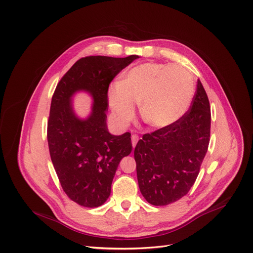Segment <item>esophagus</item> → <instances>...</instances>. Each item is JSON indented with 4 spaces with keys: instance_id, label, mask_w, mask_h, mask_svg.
<instances>
[{
    "instance_id": "obj_1",
    "label": "esophagus",
    "mask_w": 253,
    "mask_h": 253,
    "mask_svg": "<svg viewBox=\"0 0 253 253\" xmlns=\"http://www.w3.org/2000/svg\"><path fill=\"white\" fill-rule=\"evenodd\" d=\"M138 139H139V137H138L137 134H132V136H131V142H132V145H133V148L136 145Z\"/></svg>"
}]
</instances>
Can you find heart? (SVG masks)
Instances as JSON below:
<instances>
[{"label":"heart","mask_w":253,"mask_h":253,"mask_svg":"<svg viewBox=\"0 0 253 253\" xmlns=\"http://www.w3.org/2000/svg\"><path fill=\"white\" fill-rule=\"evenodd\" d=\"M195 92L193 76L179 64L148 62L134 66L114 83L108 98L116 121L125 125L140 103L143 121L153 128H164L187 113Z\"/></svg>","instance_id":"1"}]
</instances>
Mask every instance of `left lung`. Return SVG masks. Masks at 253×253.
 <instances>
[{"instance_id": "left-lung-1", "label": "left lung", "mask_w": 253, "mask_h": 253, "mask_svg": "<svg viewBox=\"0 0 253 253\" xmlns=\"http://www.w3.org/2000/svg\"><path fill=\"white\" fill-rule=\"evenodd\" d=\"M210 124L208 96L198 80L189 111L175 123L142 135L134 159L139 190L149 203L165 206L189 193L208 150Z\"/></svg>"}]
</instances>
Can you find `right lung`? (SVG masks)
I'll use <instances>...</instances> for the list:
<instances>
[{"instance_id":"1","label":"right lung","mask_w":253,"mask_h":253,"mask_svg":"<svg viewBox=\"0 0 253 253\" xmlns=\"http://www.w3.org/2000/svg\"><path fill=\"white\" fill-rule=\"evenodd\" d=\"M136 58L83 57L64 74L53 93L47 124L51 161L63 192L81 206L98 207L106 201L120 161L131 153V134H110L105 110L111 82ZM78 89L90 91L95 99L85 122L71 109L70 97Z\"/></svg>"}]
</instances>
